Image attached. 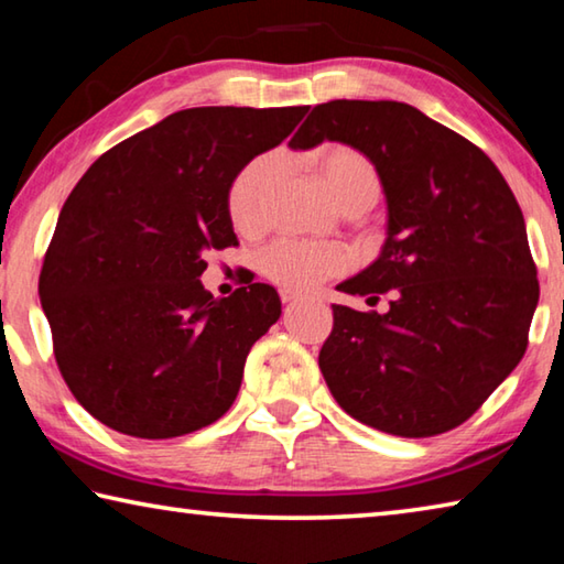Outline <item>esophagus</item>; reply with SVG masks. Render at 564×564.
Masks as SVG:
<instances>
[{"label": "esophagus", "instance_id": "1", "mask_svg": "<svg viewBox=\"0 0 564 564\" xmlns=\"http://www.w3.org/2000/svg\"><path fill=\"white\" fill-rule=\"evenodd\" d=\"M301 299H303V295L291 291V289H283V291H281V301H283V303H295V301H301Z\"/></svg>", "mask_w": 564, "mask_h": 564}]
</instances>
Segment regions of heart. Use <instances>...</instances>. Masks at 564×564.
<instances>
[{
  "mask_svg": "<svg viewBox=\"0 0 564 564\" xmlns=\"http://www.w3.org/2000/svg\"><path fill=\"white\" fill-rule=\"evenodd\" d=\"M323 184L330 191L340 212L350 216L366 214L380 198V176L370 161L352 149H330L318 161ZM283 171L281 151H265L238 171L228 186L226 206L238 231L253 234L263 226L265 196ZM346 251L333 243H311L299 238H279L259 259L265 279L283 289H313L323 279L346 269Z\"/></svg>",
  "mask_w": 564,
  "mask_h": 564,
  "instance_id": "heart-1",
  "label": "heart"
}]
</instances>
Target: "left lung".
<instances>
[{
	"label": "left lung",
	"instance_id": "obj_1",
	"mask_svg": "<svg viewBox=\"0 0 564 564\" xmlns=\"http://www.w3.org/2000/svg\"><path fill=\"white\" fill-rule=\"evenodd\" d=\"M323 141L376 166L388 208L378 259L336 289L393 301L386 313L333 303L321 373L338 405L376 431H453L528 348L540 283L520 206L480 149L410 104H318L289 147Z\"/></svg>",
	"mask_w": 564,
	"mask_h": 564
}]
</instances>
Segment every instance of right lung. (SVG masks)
<instances>
[{
  "label": "right lung",
  "mask_w": 564,
  "mask_h": 564,
  "mask_svg": "<svg viewBox=\"0 0 564 564\" xmlns=\"http://www.w3.org/2000/svg\"><path fill=\"white\" fill-rule=\"evenodd\" d=\"M308 107L169 113L89 166L66 198L40 299L66 386L131 437L166 441L234 405L246 356L281 318L269 283L204 291V256L236 246L226 196Z\"/></svg>",
  "instance_id": "right-lung-1"
}]
</instances>
